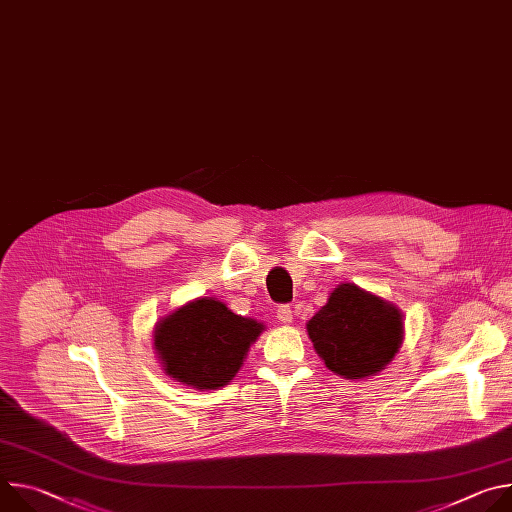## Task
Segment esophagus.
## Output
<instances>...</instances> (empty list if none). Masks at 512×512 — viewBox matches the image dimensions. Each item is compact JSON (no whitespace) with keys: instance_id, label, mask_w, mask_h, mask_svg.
Here are the masks:
<instances>
[{"instance_id":"1","label":"esophagus","mask_w":512,"mask_h":512,"mask_svg":"<svg viewBox=\"0 0 512 512\" xmlns=\"http://www.w3.org/2000/svg\"><path fill=\"white\" fill-rule=\"evenodd\" d=\"M275 314H277V320H279L281 324H289L291 320H294V316H291V308H289V306H279Z\"/></svg>"}]
</instances>
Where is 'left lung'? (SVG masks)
<instances>
[{
  "label": "left lung",
  "mask_w": 512,
  "mask_h": 512,
  "mask_svg": "<svg viewBox=\"0 0 512 512\" xmlns=\"http://www.w3.org/2000/svg\"><path fill=\"white\" fill-rule=\"evenodd\" d=\"M306 328L326 367L344 379L381 373L403 342L401 312L354 283L334 287Z\"/></svg>",
  "instance_id": "obj_1"
}]
</instances>
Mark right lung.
Returning a JSON list of instances; mask_svg holds the SVG:
<instances>
[{
	"mask_svg": "<svg viewBox=\"0 0 512 512\" xmlns=\"http://www.w3.org/2000/svg\"><path fill=\"white\" fill-rule=\"evenodd\" d=\"M265 326L233 314L223 302L198 298L162 318L154 348L168 377L194 389H221L243 367Z\"/></svg>",
	"mask_w": 512,
	"mask_h": 512,
	"instance_id": "add662e5",
	"label": "right lung"
}]
</instances>
